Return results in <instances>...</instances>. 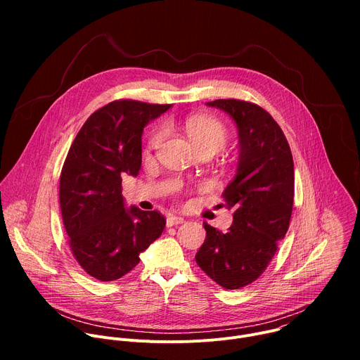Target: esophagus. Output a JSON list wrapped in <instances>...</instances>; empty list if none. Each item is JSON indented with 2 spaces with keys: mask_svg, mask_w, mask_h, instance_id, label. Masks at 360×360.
Masks as SVG:
<instances>
[{
  "mask_svg": "<svg viewBox=\"0 0 360 360\" xmlns=\"http://www.w3.org/2000/svg\"><path fill=\"white\" fill-rule=\"evenodd\" d=\"M181 224H184V218L175 217V215H168L167 226H175V225H181Z\"/></svg>",
  "mask_w": 360,
  "mask_h": 360,
  "instance_id": "34e87169",
  "label": "esophagus"
}]
</instances>
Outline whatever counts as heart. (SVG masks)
I'll return each mask as SVG.
<instances>
[{"label": "heart", "mask_w": 360, "mask_h": 360, "mask_svg": "<svg viewBox=\"0 0 360 360\" xmlns=\"http://www.w3.org/2000/svg\"><path fill=\"white\" fill-rule=\"evenodd\" d=\"M182 128L198 150H219L228 142V128L224 122L208 115H191L182 121ZM164 138V129L152 131L148 139V146L155 148Z\"/></svg>", "instance_id": "1"}]
</instances>
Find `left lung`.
<instances>
[{"label": "left lung", "instance_id": "8db88e82", "mask_svg": "<svg viewBox=\"0 0 360 360\" xmlns=\"http://www.w3.org/2000/svg\"><path fill=\"white\" fill-rule=\"evenodd\" d=\"M207 104L233 118L240 155L236 176L224 192L233 224L222 233L203 222L207 239L195 259L222 288L240 289L265 272L288 232L295 196L293 158L283 131L262 107L233 98Z\"/></svg>", "mask_w": 360, "mask_h": 360}]
</instances>
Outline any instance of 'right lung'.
<instances>
[{
    "mask_svg": "<svg viewBox=\"0 0 360 360\" xmlns=\"http://www.w3.org/2000/svg\"><path fill=\"white\" fill-rule=\"evenodd\" d=\"M171 108L117 99L96 110L77 134L60 176L68 243L79 266L110 282L139 264V253L164 232L158 211L124 208L122 175H138L143 127Z\"/></svg>",
    "mask_w": 360,
    "mask_h": 360,
    "instance_id": "right-lung-1",
    "label": "right lung"
}]
</instances>
